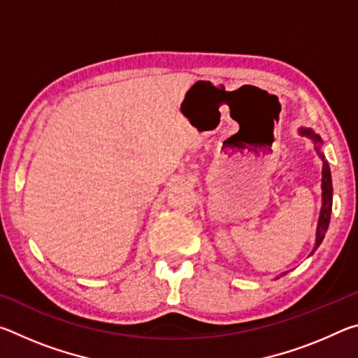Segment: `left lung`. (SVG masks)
<instances>
[{
  "mask_svg": "<svg viewBox=\"0 0 358 358\" xmlns=\"http://www.w3.org/2000/svg\"><path fill=\"white\" fill-rule=\"evenodd\" d=\"M299 132L301 136H306L310 137L311 141L316 143L314 147H316V151L319 153V156L322 157V208H320V215H319V221H317V230H316V243H314V248L311 254L317 250L319 245L322 243V240L325 237V232L327 229H329V224H330V215H331V201H333V186H331V173H330V167H329V162H327L325 156L320 153V145H322V138L320 136H317L316 132L313 129H308V128H300Z\"/></svg>",
  "mask_w": 358,
  "mask_h": 358,
  "instance_id": "1",
  "label": "left lung"
}]
</instances>
